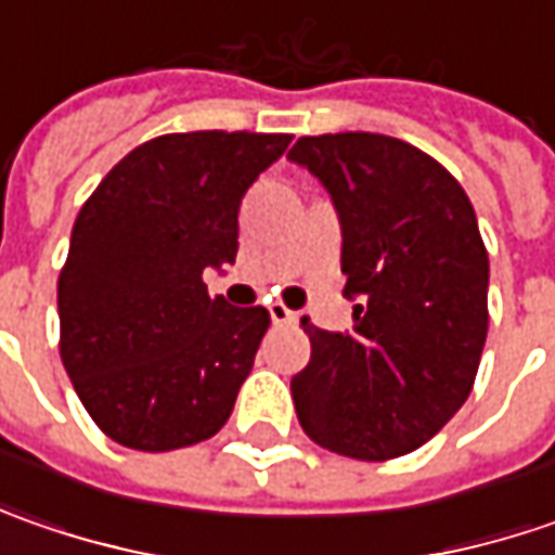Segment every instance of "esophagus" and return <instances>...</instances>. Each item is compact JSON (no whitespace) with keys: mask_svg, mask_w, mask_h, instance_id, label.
<instances>
[{"mask_svg":"<svg viewBox=\"0 0 555 555\" xmlns=\"http://www.w3.org/2000/svg\"><path fill=\"white\" fill-rule=\"evenodd\" d=\"M268 314H271L274 324H296V318H299V314L289 311L284 302H271V306H268Z\"/></svg>","mask_w":555,"mask_h":555,"instance_id":"obj_1","label":"esophagus"}]
</instances>
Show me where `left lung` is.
Returning <instances> with one entry per match:
<instances>
[{"label": "left lung", "mask_w": 555, "mask_h": 555, "mask_svg": "<svg viewBox=\"0 0 555 555\" xmlns=\"http://www.w3.org/2000/svg\"><path fill=\"white\" fill-rule=\"evenodd\" d=\"M289 160L327 188L343 228L352 333L302 318L311 358L289 392L306 436L333 454L416 451L473 392L488 336V249L460 182L376 132L306 135Z\"/></svg>", "instance_id": "1"}]
</instances>
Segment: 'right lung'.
Returning a JSON list of instances; mask_svg holds the SVG:
<instances>
[{
    "label": "right lung",
    "mask_w": 555,
    "mask_h": 555,
    "mask_svg": "<svg viewBox=\"0 0 555 555\" xmlns=\"http://www.w3.org/2000/svg\"><path fill=\"white\" fill-rule=\"evenodd\" d=\"M289 139L160 135L82 203L57 278L61 361L98 429L122 448H188L234 411L271 318L209 299L203 271L234 262L246 188Z\"/></svg>",
    "instance_id": "right-lung-1"
}]
</instances>
